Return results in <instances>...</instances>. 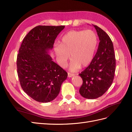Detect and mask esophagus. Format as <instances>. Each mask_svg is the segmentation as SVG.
I'll use <instances>...</instances> for the list:
<instances>
[{"label": "esophagus", "instance_id": "esophagus-1", "mask_svg": "<svg viewBox=\"0 0 132 132\" xmlns=\"http://www.w3.org/2000/svg\"><path fill=\"white\" fill-rule=\"evenodd\" d=\"M74 76V74H71L70 73H68V77L69 78H71V77H73Z\"/></svg>", "mask_w": 132, "mask_h": 132}]
</instances>
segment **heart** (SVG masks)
Masks as SVG:
<instances>
[{
  "mask_svg": "<svg viewBox=\"0 0 132 132\" xmlns=\"http://www.w3.org/2000/svg\"><path fill=\"white\" fill-rule=\"evenodd\" d=\"M98 45V37L93 30H71L63 36L60 45L55 44L54 51L61 67L71 60L69 69L75 71L80 67L89 65L92 62Z\"/></svg>",
  "mask_w": 132,
  "mask_h": 132,
  "instance_id": "b5f03b06",
  "label": "heart"
}]
</instances>
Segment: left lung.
Returning a JSON list of instances; mask_svg holds the SVG:
<instances>
[{
  "mask_svg": "<svg viewBox=\"0 0 132 132\" xmlns=\"http://www.w3.org/2000/svg\"><path fill=\"white\" fill-rule=\"evenodd\" d=\"M93 25L100 39L98 47L90 65L79 74L83 81L79 93L88 99L97 98L106 93L113 82L116 70L112 42L101 28Z\"/></svg>",
  "mask_w": 132,
  "mask_h": 132,
  "instance_id": "1",
  "label": "left lung"
}]
</instances>
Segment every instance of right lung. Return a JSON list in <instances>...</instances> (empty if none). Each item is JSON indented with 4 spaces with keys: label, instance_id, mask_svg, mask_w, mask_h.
Instances as JSON below:
<instances>
[{
    "label": "right lung",
    "instance_id": "right-lung-1",
    "mask_svg": "<svg viewBox=\"0 0 132 132\" xmlns=\"http://www.w3.org/2000/svg\"><path fill=\"white\" fill-rule=\"evenodd\" d=\"M64 26H38L23 38L17 57L19 79L23 90L35 101L48 102L59 94L66 71L48 54Z\"/></svg>",
    "mask_w": 132,
    "mask_h": 132
}]
</instances>
